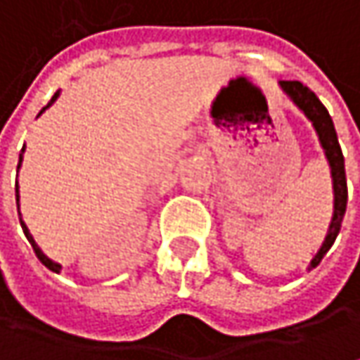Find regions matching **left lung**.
<instances>
[{
    "label": "left lung",
    "instance_id": "left-lung-1",
    "mask_svg": "<svg viewBox=\"0 0 360 360\" xmlns=\"http://www.w3.org/2000/svg\"><path fill=\"white\" fill-rule=\"evenodd\" d=\"M281 89L285 91L287 96L293 99V103L304 112L307 120L314 124L318 138H320V144L326 153V159L330 162V169H332V183H334V216H332V222H330V230L326 234V240L322 244V248L318 250V255L311 259L309 269L318 266L320 261L324 259L330 246L334 244L338 232H340V226H342V218H345V212H347V198H349V191H347V173H345V157H342V150H340V144H338V136H336V130H334V124H332V117L328 114V110L324 108V103L316 97V94L306 87L304 83L300 81H279Z\"/></svg>",
    "mask_w": 360,
    "mask_h": 360
}]
</instances>
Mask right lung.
Returning a JSON list of instances; mask_svg holds the SVG:
<instances>
[{
    "instance_id": "add662e5",
    "label": "right lung",
    "mask_w": 360,
    "mask_h": 360,
    "mask_svg": "<svg viewBox=\"0 0 360 360\" xmlns=\"http://www.w3.org/2000/svg\"><path fill=\"white\" fill-rule=\"evenodd\" d=\"M56 97H58V91H56V94H54V96H53V99H51V101H49V103H46V105H44V108L40 110V114H42V112H44V110H46V108H49V105L53 103ZM22 153H24V148H22ZM20 165H22V155H20V162H18V169H20ZM18 200H20V195H18V185H15V203H18ZM20 224H22V230H24L26 238H28V240H30V244H32V248H34V252H36V257H38V261L44 264L46 269H51V271H54V273H58V271H60V264L54 263V261H51L49 257H44V255H42V250H40V248L36 246V243H34V240H32V236H30V232H28L26 224L22 222V220H20Z\"/></svg>"
}]
</instances>
